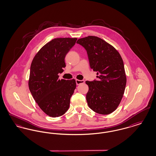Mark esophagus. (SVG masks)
<instances>
[{
	"label": "esophagus",
	"instance_id": "34e87169",
	"mask_svg": "<svg viewBox=\"0 0 156 156\" xmlns=\"http://www.w3.org/2000/svg\"><path fill=\"white\" fill-rule=\"evenodd\" d=\"M85 82V81L83 80H76V83L77 85L81 84V83H83Z\"/></svg>",
	"mask_w": 156,
	"mask_h": 156
}]
</instances>
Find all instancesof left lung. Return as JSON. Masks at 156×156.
Returning a JSON list of instances; mask_svg holds the SVG:
<instances>
[{"label": "left lung", "mask_w": 156, "mask_h": 156, "mask_svg": "<svg viewBox=\"0 0 156 156\" xmlns=\"http://www.w3.org/2000/svg\"><path fill=\"white\" fill-rule=\"evenodd\" d=\"M76 43L86 50L90 67L98 75L97 80L86 81L89 87L87 104L96 113L110 114L119 106L126 87L123 59L112 45L101 38L89 36L78 39Z\"/></svg>", "instance_id": "left-lung-1"}]
</instances>
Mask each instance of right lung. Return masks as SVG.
<instances>
[{"instance_id": "1", "label": "right lung", "mask_w": 156, "mask_h": 156, "mask_svg": "<svg viewBox=\"0 0 156 156\" xmlns=\"http://www.w3.org/2000/svg\"><path fill=\"white\" fill-rule=\"evenodd\" d=\"M76 38H54L36 54L30 67L29 87L40 109L55 118L68 111L76 88L74 79L59 80L58 74L66 67L65 57L74 45Z\"/></svg>"}]
</instances>
